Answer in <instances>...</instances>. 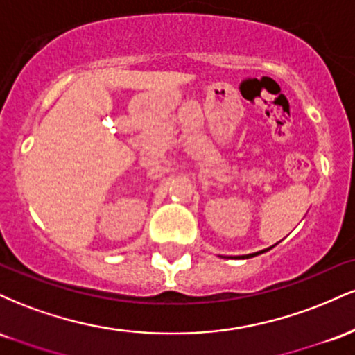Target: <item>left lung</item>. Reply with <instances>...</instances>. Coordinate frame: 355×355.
<instances>
[{"mask_svg": "<svg viewBox=\"0 0 355 355\" xmlns=\"http://www.w3.org/2000/svg\"><path fill=\"white\" fill-rule=\"evenodd\" d=\"M272 247H268V248H266V250H260V252H255V254H250V255H242V257H235V259H248V257H255V255H259V254H263V252H268L270 250Z\"/></svg>", "mask_w": 355, "mask_h": 355, "instance_id": "8db88e82", "label": "left lung"}]
</instances>
